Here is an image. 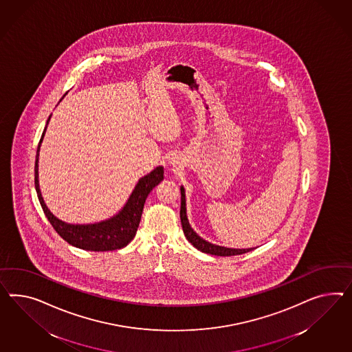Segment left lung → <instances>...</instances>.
<instances>
[{
	"label": "left lung",
	"mask_w": 352,
	"mask_h": 352,
	"mask_svg": "<svg viewBox=\"0 0 352 352\" xmlns=\"http://www.w3.org/2000/svg\"><path fill=\"white\" fill-rule=\"evenodd\" d=\"M181 221L182 228L184 232V236L188 239L195 248L200 250L201 252L210 254V255H215V256H234V255H241L248 252L254 248H228L218 246V245H212L208 241H205L204 238H201L193 229L190 228V221L187 219V211H186V193L184 188L181 187Z\"/></svg>",
	"instance_id": "8db88e82"
}]
</instances>
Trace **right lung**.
Listing matches in <instances>:
<instances>
[{
  "label": "right lung",
  "instance_id": "obj_1",
  "mask_svg": "<svg viewBox=\"0 0 352 352\" xmlns=\"http://www.w3.org/2000/svg\"><path fill=\"white\" fill-rule=\"evenodd\" d=\"M45 132H46V128L42 133L38 148H37L36 166H34V184H36L39 204L43 209L45 215L47 217L48 221L56 230L57 234L63 239H65L69 245L87 250V251H114L126 246L135 236V232L142 217L144 201L147 199L148 193L155 186H157L164 179V168L157 166L151 173L142 177L134 187L133 192L129 200L126 201V204L124 205L123 209L113 218L95 223V224H67L65 221L57 219L48 210L39 190L38 152Z\"/></svg>",
  "mask_w": 352,
  "mask_h": 352
}]
</instances>
